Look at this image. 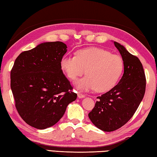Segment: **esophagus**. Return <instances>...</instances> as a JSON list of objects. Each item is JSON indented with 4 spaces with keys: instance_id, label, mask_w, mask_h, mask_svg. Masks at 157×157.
Instances as JSON below:
<instances>
[{
    "instance_id": "obj_1",
    "label": "esophagus",
    "mask_w": 157,
    "mask_h": 157,
    "mask_svg": "<svg viewBox=\"0 0 157 157\" xmlns=\"http://www.w3.org/2000/svg\"><path fill=\"white\" fill-rule=\"evenodd\" d=\"M78 97L79 98H84L85 97V95L81 94V93H78Z\"/></svg>"
}]
</instances>
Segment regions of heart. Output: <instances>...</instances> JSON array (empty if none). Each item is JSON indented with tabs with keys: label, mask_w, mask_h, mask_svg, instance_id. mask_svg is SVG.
Instances as JSON below:
<instances>
[{
	"label": "heart",
	"mask_w": 157,
	"mask_h": 157,
	"mask_svg": "<svg viewBox=\"0 0 157 157\" xmlns=\"http://www.w3.org/2000/svg\"><path fill=\"white\" fill-rule=\"evenodd\" d=\"M61 68L72 81L86 73V76L75 82L78 89H95L103 93L113 89L118 83L124 63L118 55L100 48H89L78 50L75 56H63L61 59Z\"/></svg>",
	"instance_id": "obj_1"
}]
</instances>
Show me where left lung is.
Listing matches in <instances>:
<instances>
[{
    "label": "left lung",
    "mask_w": 157,
    "mask_h": 157,
    "mask_svg": "<svg viewBox=\"0 0 157 157\" xmlns=\"http://www.w3.org/2000/svg\"><path fill=\"white\" fill-rule=\"evenodd\" d=\"M124 63V73L118 84L98 97L95 107L89 113L90 120L98 128L113 132L121 128L134 116L144 97L146 78L139 58L123 46L114 41Z\"/></svg>",
    "instance_id": "1"
}]
</instances>
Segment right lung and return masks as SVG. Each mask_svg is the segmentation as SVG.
<instances>
[{"mask_svg":"<svg viewBox=\"0 0 157 157\" xmlns=\"http://www.w3.org/2000/svg\"><path fill=\"white\" fill-rule=\"evenodd\" d=\"M66 48L61 41L41 44L21 52L11 70L16 109L26 123L36 129L56 124L78 96L61 68Z\"/></svg>","mask_w":157,"mask_h":157,"instance_id":"1","label":"right lung"}]
</instances>
